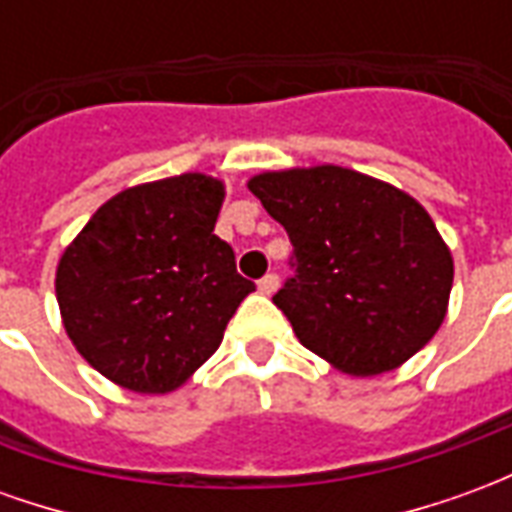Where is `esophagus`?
<instances>
[{
  "label": "esophagus",
  "mask_w": 512,
  "mask_h": 512,
  "mask_svg": "<svg viewBox=\"0 0 512 512\" xmlns=\"http://www.w3.org/2000/svg\"><path fill=\"white\" fill-rule=\"evenodd\" d=\"M277 288H279V277H277V274H266V277L257 282V290H260L263 296H271V293H274V290H277Z\"/></svg>",
  "instance_id": "obj_1"
}]
</instances>
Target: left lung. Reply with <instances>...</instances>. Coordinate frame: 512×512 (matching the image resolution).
<instances>
[{
	"label": "left lung",
	"mask_w": 512,
	"mask_h": 512,
	"mask_svg": "<svg viewBox=\"0 0 512 512\" xmlns=\"http://www.w3.org/2000/svg\"><path fill=\"white\" fill-rule=\"evenodd\" d=\"M293 244L274 304L304 348L348 376H378L417 354L447 315L452 255L406 191L345 167L249 180Z\"/></svg>",
	"instance_id": "8db88e82"
}]
</instances>
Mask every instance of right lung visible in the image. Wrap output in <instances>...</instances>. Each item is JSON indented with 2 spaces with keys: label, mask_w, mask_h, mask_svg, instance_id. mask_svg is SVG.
Masks as SVG:
<instances>
[{
  "label": "right lung",
  "mask_w": 512,
  "mask_h": 512,
  "mask_svg": "<svg viewBox=\"0 0 512 512\" xmlns=\"http://www.w3.org/2000/svg\"><path fill=\"white\" fill-rule=\"evenodd\" d=\"M222 180H153L104 202L57 266V301L76 351L142 395L178 389L219 348L255 282L213 235Z\"/></svg>",
  "instance_id": "obj_1"
}]
</instances>
